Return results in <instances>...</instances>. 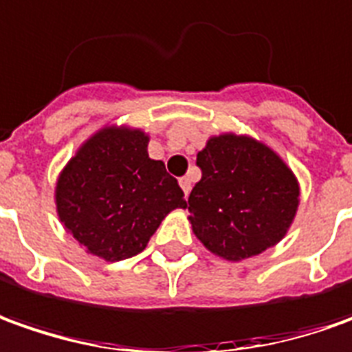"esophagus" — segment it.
Returning a JSON list of instances; mask_svg holds the SVG:
<instances>
[{
    "label": "esophagus",
    "mask_w": 352,
    "mask_h": 352,
    "mask_svg": "<svg viewBox=\"0 0 352 352\" xmlns=\"http://www.w3.org/2000/svg\"><path fill=\"white\" fill-rule=\"evenodd\" d=\"M180 188L184 190V193H186V195H190V191H191V178H190V176H184V178H180Z\"/></svg>",
    "instance_id": "34e87169"
}]
</instances>
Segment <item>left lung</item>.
<instances>
[{
    "label": "left lung",
    "mask_w": 352,
    "mask_h": 352,
    "mask_svg": "<svg viewBox=\"0 0 352 352\" xmlns=\"http://www.w3.org/2000/svg\"><path fill=\"white\" fill-rule=\"evenodd\" d=\"M201 180L186 208L203 245L232 263L280 243L299 208L301 188L278 153L251 135L208 138L197 153Z\"/></svg>",
    "instance_id": "left-lung-1"
}]
</instances>
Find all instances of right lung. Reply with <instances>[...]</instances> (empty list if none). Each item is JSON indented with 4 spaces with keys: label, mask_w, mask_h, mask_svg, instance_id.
<instances>
[{
    "label": "right lung",
    "mask_w": 352,
    "mask_h": 352,
    "mask_svg": "<svg viewBox=\"0 0 352 352\" xmlns=\"http://www.w3.org/2000/svg\"><path fill=\"white\" fill-rule=\"evenodd\" d=\"M140 128L105 126L60 170L55 205L70 236L107 263L142 253L164 217L186 208L176 178L147 153Z\"/></svg>",
    "instance_id": "right-lung-1"
}]
</instances>
